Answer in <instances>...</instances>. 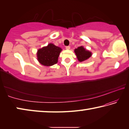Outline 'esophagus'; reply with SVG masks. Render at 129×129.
Here are the masks:
<instances>
[{
	"mask_svg": "<svg viewBox=\"0 0 129 129\" xmlns=\"http://www.w3.org/2000/svg\"><path fill=\"white\" fill-rule=\"evenodd\" d=\"M65 48H66L67 49H69L70 48H71V47H70V46H67L66 47H65Z\"/></svg>",
	"mask_w": 129,
	"mask_h": 129,
	"instance_id": "esophagus-1",
	"label": "esophagus"
}]
</instances>
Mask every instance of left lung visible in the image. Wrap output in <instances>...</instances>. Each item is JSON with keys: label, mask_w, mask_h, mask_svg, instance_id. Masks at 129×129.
<instances>
[{"label": "left lung", "mask_w": 129, "mask_h": 129, "mask_svg": "<svg viewBox=\"0 0 129 129\" xmlns=\"http://www.w3.org/2000/svg\"><path fill=\"white\" fill-rule=\"evenodd\" d=\"M75 52L77 57L78 61L80 62L84 61L88 59L91 55V53L90 52L86 51L82 46L78 47L77 49H75Z\"/></svg>", "instance_id": "8db88e82"}]
</instances>
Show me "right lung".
<instances>
[{
  "mask_svg": "<svg viewBox=\"0 0 129 129\" xmlns=\"http://www.w3.org/2000/svg\"><path fill=\"white\" fill-rule=\"evenodd\" d=\"M61 50L60 47L53 44H49L47 47L38 50L37 54L38 60L43 65L51 66L57 62L58 57Z\"/></svg>",
  "mask_w": 129,
  "mask_h": 129,
  "instance_id": "1",
  "label": "right lung"
}]
</instances>
